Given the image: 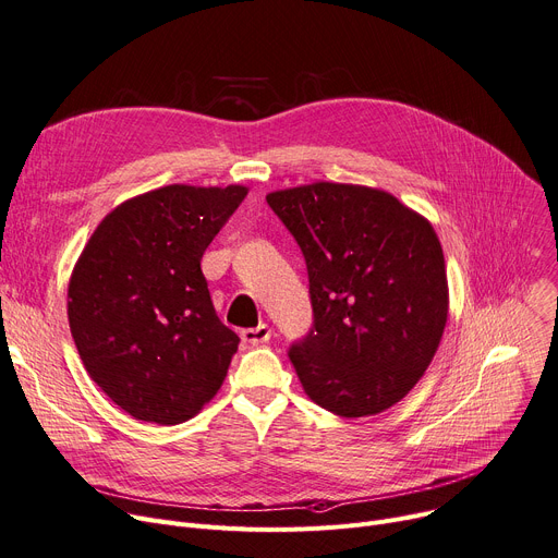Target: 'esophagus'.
I'll return each instance as SVG.
<instances>
[{"label": "esophagus", "instance_id": "esophagus-1", "mask_svg": "<svg viewBox=\"0 0 558 558\" xmlns=\"http://www.w3.org/2000/svg\"><path fill=\"white\" fill-rule=\"evenodd\" d=\"M271 339V328L267 324H259L257 328L242 330V341L248 345H262Z\"/></svg>", "mask_w": 558, "mask_h": 558}]
</instances>
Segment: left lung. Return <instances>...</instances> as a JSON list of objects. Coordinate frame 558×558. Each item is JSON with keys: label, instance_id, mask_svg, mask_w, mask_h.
Returning a JSON list of instances; mask_svg holds the SVG:
<instances>
[{"label": "left lung", "instance_id": "obj_1", "mask_svg": "<svg viewBox=\"0 0 558 558\" xmlns=\"http://www.w3.org/2000/svg\"><path fill=\"white\" fill-rule=\"evenodd\" d=\"M267 203L307 264L314 326L289 348L305 393L343 418L385 412L418 385L448 324L432 223L366 185L318 181Z\"/></svg>", "mask_w": 558, "mask_h": 558}]
</instances>
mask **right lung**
Masks as SVG:
<instances>
[{"label":"right lung","instance_id":"right-lung-1","mask_svg":"<svg viewBox=\"0 0 558 558\" xmlns=\"http://www.w3.org/2000/svg\"><path fill=\"white\" fill-rule=\"evenodd\" d=\"M246 194L167 185L133 196L74 264L68 318L81 362L137 421H190L223 385L240 337L215 312L201 257Z\"/></svg>","mask_w":558,"mask_h":558}]
</instances>
